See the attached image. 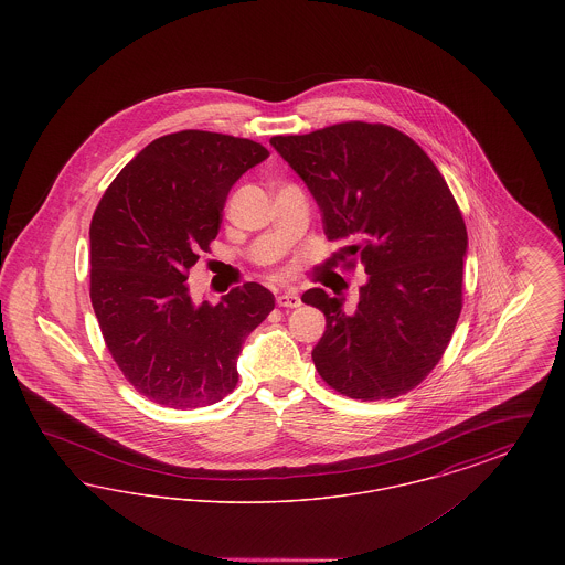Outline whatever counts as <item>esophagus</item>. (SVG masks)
Here are the masks:
<instances>
[{
	"label": "esophagus",
	"instance_id": "obj_1",
	"mask_svg": "<svg viewBox=\"0 0 565 565\" xmlns=\"http://www.w3.org/2000/svg\"><path fill=\"white\" fill-rule=\"evenodd\" d=\"M277 305L295 309V307H300V296L296 295L295 290H288V292L277 296Z\"/></svg>",
	"mask_w": 565,
	"mask_h": 565
}]
</instances>
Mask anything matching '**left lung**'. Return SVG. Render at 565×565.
<instances>
[{
    "label": "left lung",
    "instance_id": "8db88e82",
    "mask_svg": "<svg viewBox=\"0 0 565 565\" xmlns=\"http://www.w3.org/2000/svg\"><path fill=\"white\" fill-rule=\"evenodd\" d=\"M270 143L316 196L326 237L343 243L337 263L369 275L351 313L343 296L302 295L326 318L311 351L318 373L364 403L415 390L461 313L468 233L456 196L419 143L381 122L275 135Z\"/></svg>",
    "mask_w": 565,
    "mask_h": 565
}]
</instances>
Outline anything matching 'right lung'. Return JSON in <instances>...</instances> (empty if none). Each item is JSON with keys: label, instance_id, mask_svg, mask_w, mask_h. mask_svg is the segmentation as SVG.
I'll return each instance as SVG.
<instances>
[{"label": "right lung", "instance_id": "right-lung-1", "mask_svg": "<svg viewBox=\"0 0 565 565\" xmlns=\"http://www.w3.org/2000/svg\"><path fill=\"white\" fill-rule=\"evenodd\" d=\"M269 150L186 129L148 143L114 178L90 220V302L135 390L169 408L220 403L237 387L245 337L275 298L260 284L192 305L189 270L210 252L231 186Z\"/></svg>", "mask_w": 565, "mask_h": 565}]
</instances>
